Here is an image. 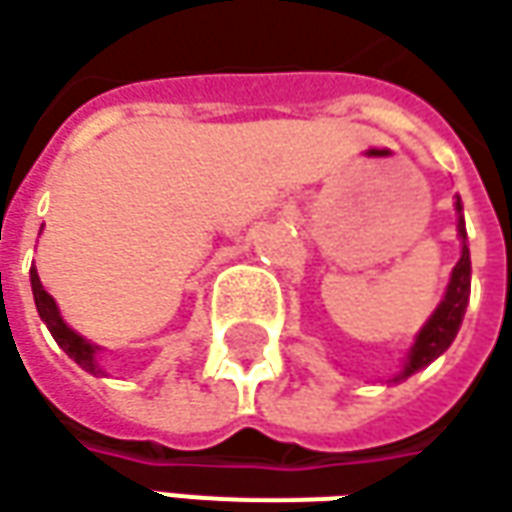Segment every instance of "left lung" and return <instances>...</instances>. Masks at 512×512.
<instances>
[{
  "mask_svg": "<svg viewBox=\"0 0 512 512\" xmlns=\"http://www.w3.org/2000/svg\"><path fill=\"white\" fill-rule=\"evenodd\" d=\"M456 212H459L456 229H459V238H462V257H459V263L453 266L448 291H445L442 303L436 306V311L431 314V320H428V323L422 326V331L416 334V343L411 345L408 360L402 365V371L394 377V382L411 377L419 368L431 365L439 354H445L450 348V343L456 340L459 326H462L467 300H470V249H467L465 218H462V201H459V198H456Z\"/></svg>",
  "mask_w": 512,
  "mask_h": 512,
  "instance_id": "obj_1",
  "label": "left lung"
}]
</instances>
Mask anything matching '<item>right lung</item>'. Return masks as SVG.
Here are the masks:
<instances>
[{
    "mask_svg": "<svg viewBox=\"0 0 512 512\" xmlns=\"http://www.w3.org/2000/svg\"><path fill=\"white\" fill-rule=\"evenodd\" d=\"M30 286H33V300H36V311H39V317L45 320V326L50 328V334H53V340L59 343V348L67 351V357L70 360H76L84 368V371H90V374H104L101 371V365H98V345L87 343L84 337H79L73 328L67 326L62 320V314H59V306H56V300L50 297L42 286V280H39V274L36 269H30Z\"/></svg>",
    "mask_w": 512,
    "mask_h": 512,
    "instance_id": "add662e5",
    "label": "right lung"
}]
</instances>
